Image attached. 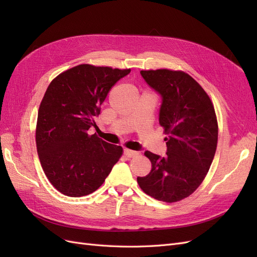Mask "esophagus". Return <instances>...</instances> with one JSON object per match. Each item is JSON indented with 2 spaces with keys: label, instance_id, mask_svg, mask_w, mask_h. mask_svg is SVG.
I'll return each mask as SVG.
<instances>
[{
  "label": "esophagus",
  "instance_id": "obj_1",
  "mask_svg": "<svg viewBox=\"0 0 257 257\" xmlns=\"http://www.w3.org/2000/svg\"><path fill=\"white\" fill-rule=\"evenodd\" d=\"M124 154L126 155L127 158H135L136 155L138 154L137 151H133V150H128V149H124Z\"/></svg>",
  "mask_w": 257,
  "mask_h": 257
}]
</instances>
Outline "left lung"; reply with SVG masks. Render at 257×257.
Returning a JSON list of instances; mask_svg holds the SVG:
<instances>
[{
    "mask_svg": "<svg viewBox=\"0 0 257 257\" xmlns=\"http://www.w3.org/2000/svg\"><path fill=\"white\" fill-rule=\"evenodd\" d=\"M147 84L162 98L161 126L167 135L166 157L146 151L151 172L137 177L142 190L151 197L175 203L190 196L205 179L217 144L214 107L205 90L183 72L142 71Z\"/></svg>",
    "mask_w": 257,
    "mask_h": 257,
    "instance_id": "left-lung-1",
    "label": "left lung"
}]
</instances>
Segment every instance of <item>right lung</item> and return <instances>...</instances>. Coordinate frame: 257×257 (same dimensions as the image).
I'll return each mask as SVG.
<instances>
[{
	"instance_id": "right-lung-1",
	"label": "right lung",
	"mask_w": 257,
	"mask_h": 257,
	"mask_svg": "<svg viewBox=\"0 0 257 257\" xmlns=\"http://www.w3.org/2000/svg\"><path fill=\"white\" fill-rule=\"evenodd\" d=\"M130 72L81 64L48 85L38 109L36 147L46 177L64 195L96 191L122 155V147L88 131L97 126L95 118L112 85Z\"/></svg>"
}]
</instances>
